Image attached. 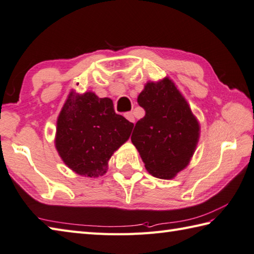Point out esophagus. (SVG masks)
Wrapping results in <instances>:
<instances>
[{"label": "esophagus", "instance_id": "1", "mask_svg": "<svg viewBox=\"0 0 254 254\" xmlns=\"http://www.w3.org/2000/svg\"><path fill=\"white\" fill-rule=\"evenodd\" d=\"M124 117H126L128 121H130L131 123H134V121H135V119H134V116H133V113L132 112H127V113H126L124 114Z\"/></svg>", "mask_w": 254, "mask_h": 254}]
</instances>
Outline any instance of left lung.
I'll use <instances>...</instances> for the list:
<instances>
[{"label":"left lung","mask_w":254,"mask_h":254,"mask_svg":"<svg viewBox=\"0 0 254 254\" xmlns=\"http://www.w3.org/2000/svg\"><path fill=\"white\" fill-rule=\"evenodd\" d=\"M137 103L145 110V117L135 124L133 145L151 175L172 180L187 167L195 153L199 122L168 77L146 82Z\"/></svg>","instance_id":"obj_1"}]
</instances>
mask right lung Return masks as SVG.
Returning <instances> with one entry per match:
<instances>
[{
    "label": "right lung",
    "instance_id": "right-lung-1",
    "mask_svg": "<svg viewBox=\"0 0 254 254\" xmlns=\"http://www.w3.org/2000/svg\"><path fill=\"white\" fill-rule=\"evenodd\" d=\"M133 127L116 113L110 98L71 90L57 119L55 146L71 171L99 177L107 173L111 156L128 140Z\"/></svg>",
    "mask_w": 254,
    "mask_h": 254
}]
</instances>
